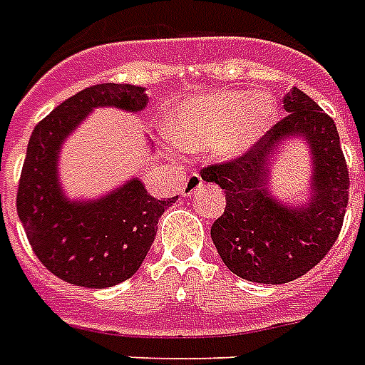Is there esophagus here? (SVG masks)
I'll use <instances>...</instances> for the list:
<instances>
[{
    "label": "esophagus",
    "instance_id": "34e87169",
    "mask_svg": "<svg viewBox=\"0 0 365 365\" xmlns=\"http://www.w3.org/2000/svg\"><path fill=\"white\" fill-rule=\"evenodd\" d=\"M200 187H202V178H200L199 174H189L187 180H185L182 185V195L183 197H191V195L197 193Z\"/></svg>",
    "mask_w": 365,
    "mask_h": 365
}]
</instances>
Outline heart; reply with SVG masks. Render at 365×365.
<instances>
[{"label": "heart", "instance_id": "heart-1", "mask_svg": "<svg viewBox=\"0 0 365 365\" xmlns=\"http://www.w3.org/2000/svg\"><path fill=\"white\" fill-rule=\"evenodd\" d=\"M277 113V102L269 94L217 91L178 106L166 130L183 151L212 148L220 159H235L259 142Z\"/></svg>", "mask_w": 365, "mask_h": 365}]
</instances>
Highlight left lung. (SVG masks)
Returning <instances> with one entry per match:
<instances>
[{
    "label": "left lung",
    "mask_w": 365,
    "mask_h": 365,
    "mask_svg": "<svg viewBox=\"0 0 365 365\" xmlns=\"http://www.w3.org/2000/svg\"><path fill=\"white\" fill-rule=\"evenodd\" d=\"M288 115L254 148L200 170L205 182L225 189V212L212 225V240L229 271L259 284H286L326 257L343 227L349 205V168L334 119L299 88L284 96ZM301 135L313 155L312 199L288 207L268 191L277 143Z\"/></svg>",
    "instance_id": "8db88e82"
}]
</instances>
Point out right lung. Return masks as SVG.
Wrapping results in <instances>:
<instances>
[{"label": "right lung", "instance_id": "obj_1", "mask_svg": "<svg viewBox=\"0 0 365 365\" xmlns=\"http://www.w3.org/2000/svg\"><path fill=\"white\" fill-rule=\"evenodd\" d=\"M145 88L102 83L56 106L30 136L20 174L16 212L34 254L54 277L83 288H111L140 269L166 206L132 178L96 200H70L60 187V148L100 106L142 111Z\"/></svg>", "mask_w": 365, "mask_h": 365}]
</instances>
